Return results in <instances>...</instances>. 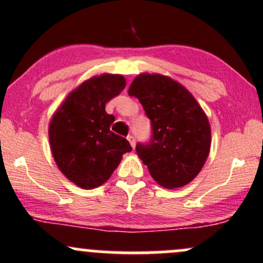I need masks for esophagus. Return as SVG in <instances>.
I'll list each match as a JSON object with an SVG mask.
<instances>
[{
  "label": "esophagus",
  "mask_w": 263,
  "mask_h": 263,
  "mask_svg": "<svg viewBox=\"0 0 263 263\" xmlns=\"http://www.w3.org/2000/svg\"><path fill=\"white\" fill-rule=\"evenodd\" d=\"M126 139H128V141L130 142L132 147L135 148V138H134V135H128V137H126Z\"/></svg>",
  "instance_id": "esophagus-1"
}]
</instances>
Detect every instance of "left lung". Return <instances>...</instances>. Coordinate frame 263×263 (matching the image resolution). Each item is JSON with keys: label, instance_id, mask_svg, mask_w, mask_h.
Segmentation results:
<instances>
[{"label": "left lung", "instance_id": "left-lung-1", "mask_svg": "<svg viewBox=\"0 0 263 263\" xmlns=\"http://www.w3.org/2000/svg\"><path fill=\"white\" fill-rule=\"evenodd\" d=\"M128 93L151 121V138L137 144L138 156L151 177L167 189L190 183L205 164L211 147L209 119L181 84L161 74H140Z\"/></svg>", "mask_w": 263, "mask_h": 263}]
</instances>
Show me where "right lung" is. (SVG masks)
Masks as SVG:
<instances>
[{
  "label": "right lung",
  "mask_w": 263,
  "mask_h": 263,
  "mask_svg": "<svg viewBox=\"0 0 263 263\" xmlns=\"http://www.w3.org/2000/svg\"><path fill=\"white\" fill-rule=\"evenodd\" d=\"M124 87L125 79L119 74L93 77L73 90L51 119L48 138L54 161L83 189L102 185L123 155L132 151L125 138L109 130L115 116L105 109Z\"/></svg>",
  "instance_id": "obj_1"
}]
</instances>
